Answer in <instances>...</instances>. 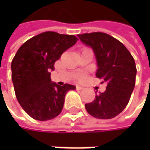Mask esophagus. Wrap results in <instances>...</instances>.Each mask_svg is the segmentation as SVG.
Segmentation results:
<instances>
[{
  "mask_svg": "<svg viewBox=\"0 0 150 150\" xmlns=\"http://www.w3.org/2000/svg\"><path fill=\"white\" fill-rule=\"evenodd\" d=\"M76 88H77L78 90L83 89V87H81V86H77V87H76Z\"/></svg>",
  "mask_w": 150,
  "mask_h": 150,
  "instance_id": "1",
  "label": "esophagus"
}]
</instances>
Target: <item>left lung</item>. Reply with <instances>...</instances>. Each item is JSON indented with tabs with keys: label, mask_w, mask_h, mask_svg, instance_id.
Here are the masks:
<instances>
[{
	"label": "left lung",
	"mask_w": 150,
	"mask_h": 150,
	"mask_svg": "<svg viewBox=\"0 0 150 150\" xmlns=\"http://www.w3.org/2000/svg\"><path fill=\"white\" fill-rule=\"evenodd\" d=\"M78 37L93 49L98 66L96 77L107 84L105 92L96 94L94 100L85 104L86 110L94 118H114L127 106L134 88V59L124 44L106 33H84Z\"/></svg>",
	"instance_id": "1"
}]
</instances>
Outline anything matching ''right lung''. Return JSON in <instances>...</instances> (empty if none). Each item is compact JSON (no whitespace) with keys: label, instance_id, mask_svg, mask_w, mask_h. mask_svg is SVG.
<instances>
[{"label":"right lung","instance_id":"add662e5","mask_svg":"<svg viewBox=\"0 0 150 150\" xmlns=\"http://www.w3.org/2000/svg\"><path fill=\"white\" fill-rule=\"evenodd\" d=\"M73 35L46 32L26 41L11 62L15 93L24 111L32 118L47 121L60 114L66 93L76 89L51 80V72L61 55L78 42Z\"/></svg>","mask_w":150,"mask_h":150}]
</instances>
